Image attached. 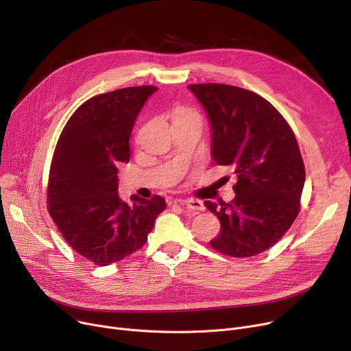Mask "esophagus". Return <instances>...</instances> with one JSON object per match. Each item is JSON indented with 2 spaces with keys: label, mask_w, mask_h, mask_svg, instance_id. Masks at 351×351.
I'll use <instances>...</instances> for the list:
<instances>
[{
  "label": "esophagus",
  "mask_w": 351,
  "mask_h": 351,
  "mask_svg": "<svg viewBox=\"0 0 351 351\" xmlns=\"http://www.w3.org/2000/svg\"><path fill=\"white\" fill-rule=\"evenodd\" d=\"M173 202H175V204H180L183 206H186L191 210H205L204 204H202V202L197 200V199H186V200L178 199V200H173Z\"/></svg>",
  "instance_id": "34e87169"
}]
</instances>
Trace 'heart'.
<instances>
[{
	"instance_id": "b5f03b06",
	"label": "heart",
	"mask_w": 351,
	"mask_h": 351,
	"mask_svg": "<svg viewBox=\"0 0 351 351\" xmlns=\"http://www.w3.org/2000/svg\"><path fill=\"white\" fill-rule=\"evenodd\" d=\"M188 115H195V114L191 112V110H188V109H179L175 118H182V117H188Z\"/></svg>"
}]
</instances>
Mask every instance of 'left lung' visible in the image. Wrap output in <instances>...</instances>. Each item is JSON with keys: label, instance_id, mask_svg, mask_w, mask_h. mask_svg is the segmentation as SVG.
<instances>
[{"label": "left lung", "instance_id": "obj_1", "mask_svg": "<svg viewBox=\"0 0 351 351\" xmlns=\"http://www.w3.org/2000/svg\"><path fill=\"white\" fill-rule=\"evenodd\" d=\"M188 88L208 115L212 159L237 176L230 204L205 200L222 226L210 246L234 257L259 254L289 230L300 209L306 172L296 136L252 90L223 84Z\"/></svg>", "mask_w": 351, "mask_h": 351}]
</instances>
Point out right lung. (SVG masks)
<instances>
[{"instance_id":"right-lung-1","label":"right lung","mask_w":351,"mask_h":351,"mask_svg":"<svg viewBox=\"0 0 351 351\" xmlns=\"http://www.w3.org/2000/svg\"><path fill=\"white\" fill-rule=\"evenodd\" d=\"M158 88L132 86L84 102L66 122L55 147L48 210L66 243L98 266L141 249L166 202L118 195L119 163L131 156L129 138L142 106Z\"/></svg>"}]
</instances>
